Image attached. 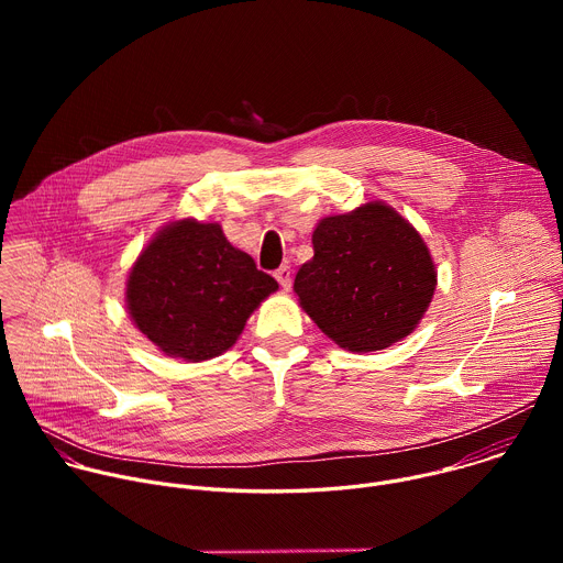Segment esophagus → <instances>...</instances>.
Here are the masks:
<instances>
[{"label":"esophagus","instance_id":"34e87169","mask_svg":"<svg viewBox=\"0 0 563 563\" xmlns=\"http://www.w3.org/2000/svg\"><path fill=\"white\" fill-rule=\"evenodd\" d=\"M274 276H276V280H278V283H280V287H283V289H285V291H287V289H289V287H291V269H289V267H287V265H283V267H278V269H276V274H274Z\"/></svg>","mask_w":563,"mask_h":563}]
</instances>
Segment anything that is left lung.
Instances as JSON below:
<instances>
[{
  "mask_svg": "<svg viewBox=\"0 0 563 563\" xmlns=\"http://www.w3.org/2000/svg\"><path fill=\"white\" fill-rule=\"evenodd\" d=\"M294 291L313 323L350 352H376L419 325L437 272L417 229L383 202L320 220Z\"/></svg>",
  "mask_w": 563,
  "mask_h": 563,
  "instance_id": "8db88e82",
  "label": "left lung"
}]
</instances>
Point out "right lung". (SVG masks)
<instances>
[{"label":"right lung","mask_w":563,"mask_h":563,"mask_svg":"<svg viewBox=\"0 0 563 563\" xmlns=\"http://www.w3.org/2000/svg\"><path fill=\"white\" fill-rule=\"evenodd\" d=\"M278 289L220 224L183 220L159 231L129 274L135 328L169 356L207 361L243 334L252 311Z\"/></svg>","instance_id":"1"}]
</instances>
